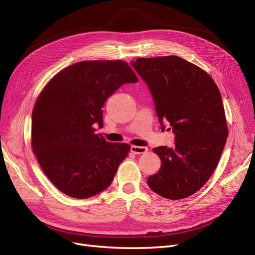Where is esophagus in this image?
Wrapping results in <instances>:
<instances>
[{
	"mask_svg": "<svg viewBox=\"0 0 255 255\" xmlns=\"http://www.w3.org/2000/svg\"><path fill=\"white\" fill-rule=\"evenodd\" d=\"M146 151H148V148H145V146H138V145L130 146V152H133L134 154H143Z\"/></svg>",
	"mask_w": 255,
	"mask_h": 255,
	"instance_id": "obj_1",
	"label": "esophagus"
}]
</instances>
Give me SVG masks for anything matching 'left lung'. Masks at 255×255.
I'll return each mask as SVG.
<instances>
[{"label":"left lung","mask_w":255,"mask_h":255,"mask_svg":"<svg viewBox=\"0 0 255 255\" xmlns=\"http://www.w3.org/2000/svg\"><path fill=\"white\" fill-rule=\"evenodd\" d=\"M130 65L148 85L161 129L169 122L175 135L173 148L153 149L161 166L146 182L164 198H187L210 179L226 145L220 91L204 70L179 56L137 58Z\"/></svg>","instance_id":"1"}]
</instances>
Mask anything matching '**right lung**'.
Masks as SVG:
<instances>
[{"mask_svg":"<svg viewBox=\"0 0 255 255\" xmlns=\"http://www.w3.org/2000/svg\"><path fill=\"white\" fill-rule=\"evenodd\" d=\"M138 79L123 60L80 61L47 84L32 114V148L43 172L65 195L86 199L112 184L130 146L96 134L102 107Z\"/></svg>","mask_w":255,"mask_h":255,"instance_id":"1","label":"right lung"}]
</instances>
